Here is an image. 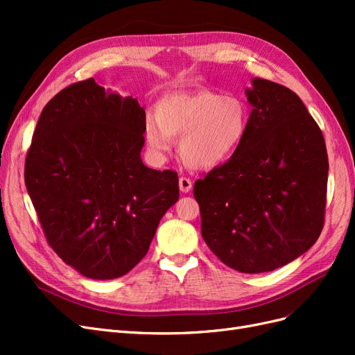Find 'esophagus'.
Segmentation results:
<instances>
[{"mask_svg": "<svg viewBox=\"0 0 355 355\" xmlns=\"http://www.w3.org/2000/svg\"><path fill=\"white\" fill-rule=\"evenodd\" d=\"M179 188H180L182 192H185V194H187V192H189L191 188H192V180L187 176H180L179 178Z\"/></svg>", "mask_w": 355, "mask_h": 355, "instance_id": "34e87169", "label": "esophagus"}]
</instances>
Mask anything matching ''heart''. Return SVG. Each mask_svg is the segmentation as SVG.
Returning <instances> with one entry per match:
<instances>
[{"mask_svg": "<svg viewBox=\"0 0 355 355\" xmlns=\"http://www.w3.org/2000/svg\"><path fill=\"white\" fill-rule=\"evenodd\" d=\"M249 110L235 96L213 90L168 93L148 114L144 136L151 154L161 159L180 137L179 154L196 168H214L231 159L249 130Z\"/></svg>", "mask_w": 355, "mask_h": 355, "instance_id": "b5f03b06", "label": "heart"}]
</instances>
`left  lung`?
<instances>
[{
	"instance_id": "obj_1",
	"label": "left lung",
	"mask_w": 355,
	"mask_h": 355,
	"mask_svg": "<svg viewBox=\"0 0 355 355\" xmlns=\"http://www.w3.org/2000/svg\"><path fill=\"white\" fill-rule=\"evenodd\" d=\"M249 130L227 163L198 179L194 197L209 249L235 271H274L304 254L324 225L329 159L299 96L253 78Z\"/></svg>"
}]
</instances>
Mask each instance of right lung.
I'll list each match as a JSON object with an SVG mask.
<instances>
[{
	"label": "right lung",
	"instance_id": "1",
	"mask_svg": "<svg viewBox=\"0 0 355 355\" xmlns=\"http://www.w3.org/2000/svg\"><path fill=\"white\" fill-rule=\"evenodd\" d=\"M145 118L136 99L89 78L44 106L32 136L25 184L47 243L93 280L133 270L179 198L176 171L142 163Z\"/></svg>",
	"mask_w": 355,
	"mask_h": 355
}]
</instances>
